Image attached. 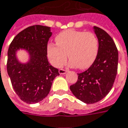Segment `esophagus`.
Listing matches in <instances>:
<instances>
[{
  "label": "esophagus",
  "mask_w": 128,
  "mask_h": 128,
  "mask_svg": "<svg viewBox=\"0 0 128 128\" xmlns=\"http://www.w3.org/2000/svg\"><path fill=\"white\" fill-rule=\"evenodd\" d=\"M66 73V70H64V69H60L59 70V74H61V75H62V74H65Z\"/></svg>",
  "instance_id": "esophagus-1"
}]
</instances>
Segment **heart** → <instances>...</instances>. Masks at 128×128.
I'll return each instance as SVG.
<instances>
[{"instance_id": "1", "label": "heart", "mask_w": 128, "mask_h": 128, "mask_svg": "<svg viewBox=\"0 0 128 128\" xmlns=\"http://www.w3.org/2000/svg\"><path fill=\"white\" fill-rule=\"evenodd\" d=\"M56 44L49 43L46 52L53 66L60 68L70 60L69 66L80 69L89 68L97 58L99 40L91 32L67 29L55 37Z\"/></svg>"}]
</instances>
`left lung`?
I'll list each match as a JSON object with an SVG mask.
<instances>
[{"label":"left lung","mask_w":128,"mask_h":128,"mask_svg":"<svg viewBox=\"0 0 128 128\" xmlns=\"http://www.w3.org/2000/svg\"><path fill=\"white\" fill-rule=\"evenodd\" d=\"M99 40L97 58L91 66L78 74V80L70 86L77 99L86 104L102 100L112 90L118 70V52L112 37L103 29L93 26Z\"/></svg>","instance_id":"obj_1"}]
</instances>
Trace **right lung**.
<instances>
[{"instance_id": "right-lung-1", "label": "right lung", "mask_w": 128, "mask_h": 128, "mask_svg": "<svg viewBox=\"0 0 128 128\" xmlns=\"http://www.w3.org/2000/svg\"><path fill=\"white\" fill-rule=\"evenodd\" d=\"M52 34L50 27L34 25L20 32L13 39L8 52L7 71L13 89L22 101L35 104L49 94L53 80L59 71L50 65L46 48ZM20 50L28 54L26 62L17 57Z\"/></svg>"}]
</instances>
